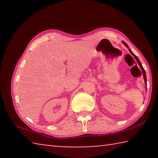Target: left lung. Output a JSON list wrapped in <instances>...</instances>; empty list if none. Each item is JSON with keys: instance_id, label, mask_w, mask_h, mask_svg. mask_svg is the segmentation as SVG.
Here are the masks:
<instances>
[{"instance_id": "1", "label": "left lung", "mask_w": 158, "mask_h": 158, "mask_svg": "<svg viewBox=\"0 0 158 158\" xmlns=\"http://www.w3.org/2000/svg\"><path fill=\"white\" fill-rule=\"evenodd\" d=\"M123 43L124 44H125V46L126 47H127V48H129L128 47V46H127V44L125 43V42H123ZM129 51H130V52L132 53V56L134 57L135 58V59L137 60V63H138V64L139 65V66H140V68H141V69H142V73H143V79H144V81H145V84H146V73H145V70H144V69H143V68L142 67V65H141V62L139 61V58H137V56H135V54H134L133 53V52H132V51H131V49H129Z\"/></svg>"}]
</instances>
